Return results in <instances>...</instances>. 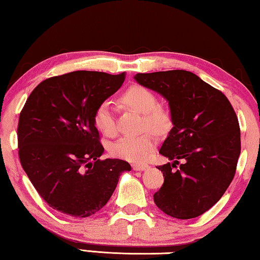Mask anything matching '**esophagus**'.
Instances as JSON below:
<instances>
[{
  "label": "esophagus",
  "instance_id": "obj_1",
  "mask_svg": "<svg viewBox=\"0 0 260 260\" xmlns=\"http://www.w3.org/2000/svg\"><path fill=\"white\" fill-rule=\"evenodd\" d=\"M149 165L147 164H133V170L134 171H146L149 169Z\"/></svg>",
  "mask_w": 260,
  "mask_h": 260
}]
</instances>
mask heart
<instances>
[{
  "label": "heart",
  "instance_id": "b5f03b06",
  "mask_svg": "<svg viewBox=\"0 0 260 260\" xmlns=\"http://www.w3.org/2000/svg\"><path fill=\"white\" fill-rule=\"evenodd\" d=\"M121 100L135 111L143 114V127L160 132L170 122V113L158 105L156 95L143 86H132L122 94ZM95 126L105 136H114L118 132L112 105L104 101L96 109L94 114ZM156 148V139L150 133L125 135L114 142L110 151L113 156L128 161H143Z\"/></svg>",
  "mask_w": 260,
  "mask_h": 260
}]
</instances>
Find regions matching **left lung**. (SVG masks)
Wrapping results in <instances>:
<instances>
[{
    "instance_id": "1",
    "label": "left lung",
    "mask_w": 260,
    "mask_h": 260,
    "mask_svg": "<svg viewBox=\"0 0 260 260\" xmlns=\"http://www.w3.org/2000/svg\"><path fill=\"white\" fill-rule=\"evenodd\" d=\"M134 79L167 100L173 124L159 150L172 162L158 166L165 178L153 201L173 218L199 217L221 199L235 175L241 133L234 109L221 91L184 70Z\"/></svg>"
}]
</instances>
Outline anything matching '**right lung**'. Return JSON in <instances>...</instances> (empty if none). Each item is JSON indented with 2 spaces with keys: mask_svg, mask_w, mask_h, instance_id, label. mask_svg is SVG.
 Segmentation results:
<instances>
[{
  "mask_svg": "<svg viewBox=\"0 0 260 260\" xmlns=\"http://www.w3.org/2000/svg\"><path fill=\"white\" fill-rule=\"evenodd\" d=\"M124 80V72L74 71L46 79L26 101L17 129L20 164L54 210L76 218L95 214L131 171L125 160L100 159L104 148L94 122L96 109Z\"/></svg>",
  "mask_w": 260,
  "mask_h": 260,
  "instance_id": "1",
  "label": "right lung"
}]
</instances>
